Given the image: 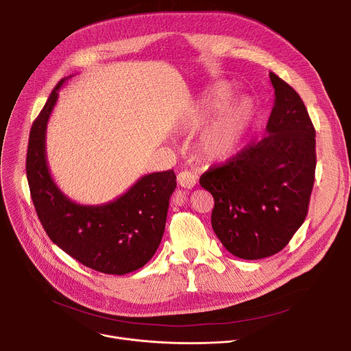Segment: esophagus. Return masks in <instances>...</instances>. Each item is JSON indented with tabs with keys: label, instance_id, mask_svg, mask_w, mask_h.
I'll use <instances>...</instances> for the list:
<instances>
[{
	"label": "esophagus",
	"instance_id": "1",
	"mask_svg": "<svg viewBox=\"0 0 351 351\" xmlns=\"http://www.w3.org/2000/svg\"><path fill=\"white\" fill-rule=\"evenodd\" d=\"M178 183L182 188H186V189H192L196 183H197V176L193 172L189 171H182L178 175Z\"/></svg>",
	"mask_w": 351,
	"mask_h": 351
}]
</instances>
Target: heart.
Listing matches in <instances>:
<instances>
[{
	"mask_svg": "<svg viewBox=\"0 0 351 351\" xmlns=\"http://www.w3.org/2000/svg\"><path fill=\"white\" fill-rule=\"evenodd\" d=\"M230 97L232 90L229 86H213L204 97L200 114L192 119V125L200 123L205 118L216 114L229 102ZM254 110L256 108L252 99L241 98L230 102L220 111L197 139L199 151L204 158L210 162H217L234 155L249 131L254 118Z\"/></svg>",
	"mask_w": 351,
	"mask_h": 351,
	"instance_id": "heart-1",
	"label": "heart"
}]
</instances>
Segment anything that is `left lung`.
Returning <instances> with one entry per match:
<instances>
[{
    "label": "left lung",
    "instance_id": "8db88e82",
    "mask_svg": "<svg viewBox=\"0 0 351 351\" xmlns=\"http://www.w3.org/2000/svg\"><path fill=\"white\" fill-rule=\"evenodd\" d=\"M274 105L266 135L200 176L215 199L212 228L233 256L280 252L304 222L316 171V131L300 95L269 73Z\"/></svg>",
    "mask_w": 351,
    "mask_h": 351
}]
</instances>
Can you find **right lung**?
<instances>
[{
	"label": "right lung",
	"mask_w": 351,
	"mask_h": 351,
	"mask_svg": "<svg viewBox=\"0 0 351 351\" xmlns=\"http://www.w3.org/2000/svg\"><path fill=\"white\" fill-rule=\"evenodd\" d=\"M64 81L52 89L29 132L27 178L32 204L51 241L73 259L106 274L131 273L149 262L160 245L176 175H145L104 205L72 202L55 185L45 154L47 123Z\"/></svg>",
	"instance_id": "1"
}]
</instances>
